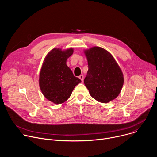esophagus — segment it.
<instances>
[{
  "mask_svg": "<svg viewBox=\"0 0 157 157\" xmlns=\"http://www.w3.org/2000/svg\"><path fill=\"white\" fill-rule=\"evenodd\" d=\"M79 78L81 80L82 82H83V80H84V76H83V75H80V76H79Z\"/></svg>",
  "mask_w": 157,
  "mask_h": 157,
  "instance_id": "esophagus-1",
  "label": "esophagus"
}]
</instances>
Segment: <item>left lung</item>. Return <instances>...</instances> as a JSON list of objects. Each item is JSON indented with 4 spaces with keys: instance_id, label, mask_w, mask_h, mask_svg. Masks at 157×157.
I'll use <instances>...</instances> for the list:
<instances>
[{
    "instance_id": "obj_1",
    "label": "left lung",
    "mask_w": 157,
    "mask_h": 157,
    "mask_svg": "<svg viewBox=\"0 0 157 157\" xmlns=\"http://www.w3.org/2000/svg\"><path fill=\"white\" fill-rule=\"evenodd\" d=\"M88 71L84 82L90 95L107 103L119 94L124 84L123 73L115 59L105 49L94 47L84 52Z\"/></svg>"
}]
</instances>
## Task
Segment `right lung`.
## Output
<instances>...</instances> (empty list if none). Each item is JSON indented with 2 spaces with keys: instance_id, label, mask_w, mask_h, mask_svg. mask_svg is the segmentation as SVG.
Segmentation results:
<instances>
[{
  "instance_id": "add662e5",
  "label": "right lung",
  "mask_w": 157,
  "mask_h": 157,
  "mask_svg": "<svg viewBox=\"0 0 157 157\" xmlns=\"http://www.w3.org/2000/svg\"><path fill=\"white\" fill-rule=\"evenodd\" d=\"M73 53V48L64 51L54 48L44 58L41 67L39 78L40 89L44 97L56 104L64 102L75 86L81 82L66 65L67 59Z\"/></svg>"
}]
</instances>
